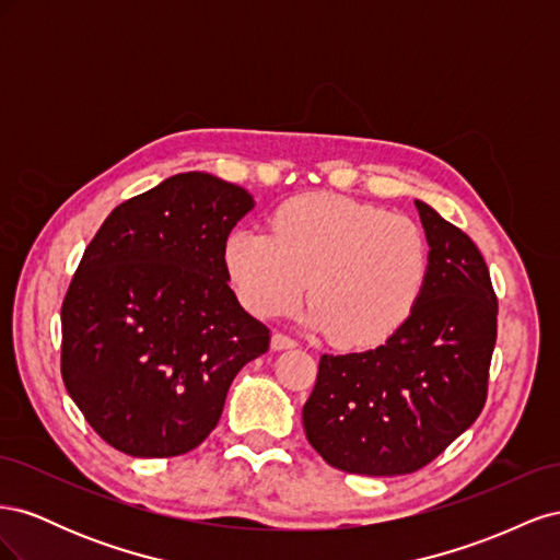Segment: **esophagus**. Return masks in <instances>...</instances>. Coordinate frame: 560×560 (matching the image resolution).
I'll return each mask as SVG.
<instances>
[{
	"label": "esophagus",
	"mask_w": 560,
	"mask_h": 560,
	"mask_svg": "<svg viewBox=\"0 0 560 560\" xmlns=\"http://www.w3.org/2000/svg\"><path fill=\"white\" fill-rule=\"evenodd\" d=\"M294 346H296L294 338L282 334V331H276L273 338H270V348H273V350H287V348H294Z\"/></svg>",
	"instance_id": "1"
}]
</instances>
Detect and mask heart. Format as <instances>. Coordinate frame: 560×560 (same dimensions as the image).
Listing matches in <instances>:
<instances>
[{"instance_id":"b5f03b06","label":"heart","mask_w":560,"mask_h":560,"mask_svg":"<svg viewBox=\"0 0 560 560\" xmlns=\"http://www.w3.org/2000/svg\"><path fill=\"white\" fill-rule=\"evenodd\" d=\"M270 231L233 229L224 268L257 315L290 313L308 290V325L346 348L376 346L411 317L430 268V247L409 217L343 196H296Z\"/></svg>"}]
</instances>
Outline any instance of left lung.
<instances>
[{"instance_id": "1", "label": "left lung", "mask_w": 560, "mask_h": 560, "mask_svg": "<svg viewBox=\"0 0 560 560\" xmlns=\"http://www.w3.org/2000/svg\"><path fill=\"white\" fill-rule=\"evenodd\" d=\"M430 268L411 317L374 350L322 354L303 430L350 474L397 477L444 453L488 395L498 296L479 247L416 200Z\"/></svg>"}]
</instances>
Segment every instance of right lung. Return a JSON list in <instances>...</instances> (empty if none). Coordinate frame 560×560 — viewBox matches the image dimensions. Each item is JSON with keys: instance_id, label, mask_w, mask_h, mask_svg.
<instances>
[{"instance_id": "right-lung-1", "label": "right lung", "mask_w": 560, "mask_h": 560, "mask_svg": "<svg viewBox=\"0 0 560 560\" xmlns=\"http://www.w3.org/2000/svg\"><path fill=\"white\" fill-rule=\"evenodd\" d=\"M254 208L243 186L182 173L100 226L62 301L60 371L116 451L173 457L206 442L270 331L235 299L224 243Z\"/></svg>"}]
</instances>
